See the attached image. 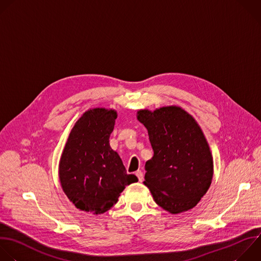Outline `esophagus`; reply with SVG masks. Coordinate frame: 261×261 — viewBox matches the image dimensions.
Returning a JSON list of instances; mask_svg holds the SVG:
<instances>
[{"label": "esophagus", "mask_w": 261, "mask_h": 261, "mask_svg": "<svg viewBox=\"0 0 261 261\" xmlns=\"http://www.w3.org/2000/svg\"><path fill=\"white\" fill-rule=\"evenodd\" d=\"M135 174H136V176H137L139 182H142V181H143V173H142L140 170H138V171L135 173Z\"/></svg>", "instance_id": "1"}]
</instances>
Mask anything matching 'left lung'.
I'll return each mask as SVG.
<instances>
[{
  "instance_id": "left-lung-1",
  "label": "left lung",
  "mask_w": 261,
  "mask_h": 261,
  "mask_svg": "<svg viewBox=\"0 0 261 261\" xmlns=\"http://www.w3.org/2000/svg\"><path fill=\"white\" fill-rule=\"evenodd\" d=\"M137 119L153 150L145 163L144 185L154 202L172 214L194 208L213 176L212 154L200 126L178 107L139 111Z\"/></svg>"
}]
</instances>
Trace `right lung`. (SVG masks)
<instances>
[{
    "label": "right lung",
    "instance_id": "right-lung-1",
    "mask_svg": "<svg viewBox=\"0 0 261 261\" xmlns=\"http://www.w3.org/2000/svg\"><path fill=\"white\" fill-rule=\"evenodd\" d=\"M117 113L93 109L73 126L59 164L63 192L80 210L105 213L118 202L126 186L138 181L110 145Z\"/></svg>",
    "mask_w": 261,
    "mask_h": 261
}]
</instances>
